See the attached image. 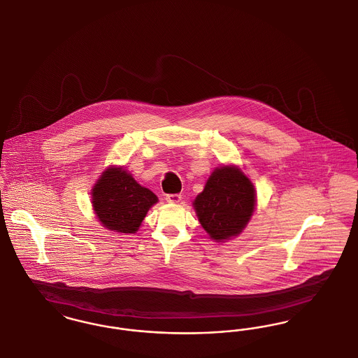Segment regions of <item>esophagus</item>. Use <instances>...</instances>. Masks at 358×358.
I'll return each instance as SVG.
<instances>
[{
    "label": "esophagus",
    "mask_w": 358,
    "mask_h": 358,
    "mask_svg": "<svg viewBox=\"0 0 358 358\" xmlns=\"http://www.w3.org/2000/svg\"><path fill=\"white\" fill-rule=\"evenodd\" d=\"M166 201L169 203H179L182 201V195L180 194H169V195H166Z\"/></svg>",
    "instance_id": "1"
}]
</instances>
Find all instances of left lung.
<instances>
[{
  "label": "left lung",
  "instance_id": "obj_1",
  "mask_svg": "<svg viewBox=\"0 0 358 358\" xmlns=\"http://www.w3.org/2000/svg\"><path fill=\"white\" fill-rule=\"evenodd\" d=\"M256 189L237 166H220L192 202L198 221L215 243L243 233L256 208Z\"/></svg>",
  "mask_w": 358,
  "mask_h": 358
}]
</instances>
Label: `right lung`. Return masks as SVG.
Listing matches in <instances>:
<instances>
[{"mask_svg": "<svg viewBox=\"0 0 358 358\" xmlns=\"http://www.w3.org/2000/svg\"><path fill=\"white\" fill-rule=\"evenodd\" d=\"M157 202L151 189L138 185L124 167H108L92 189V205L101 225L124 234L136 233Z\"/></svg>", "mask_w": 358, "mask_h": 358, "instance_id": "right-lung-1", "label": "right lung"}]
</instances>
